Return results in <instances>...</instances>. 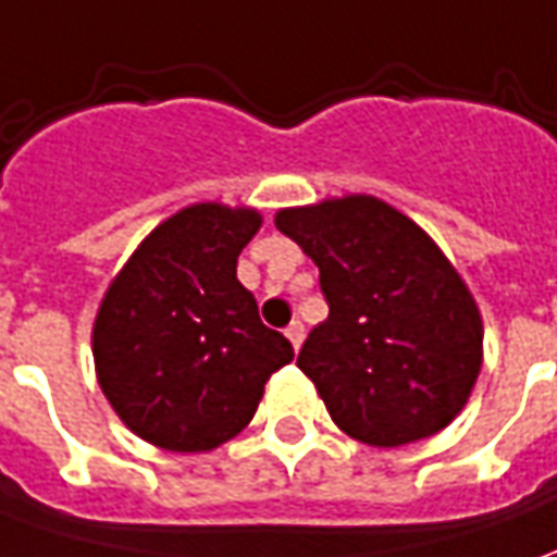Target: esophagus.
<instances>
[{"label":"esophagus","mask_w":557,"mask_h":557,"mask_svg":"<svg viewBox=\"0 0 557 557\" xmlns=\"http://www.w3.org/2000/svg\"><path fill=\"white\" fill-rule=\"evenodd\" d=\"M286 338H289V344L298 350L301 342H305V326H301V323H289V329H286Z\"/></svg>","instance_id":"34e87169"}]
</instances>
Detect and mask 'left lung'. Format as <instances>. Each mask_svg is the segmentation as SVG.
<instances>
[{"label":"left lung","mask_w":557,"mask_h":557,"mask_svg":"<svg viewBox=\"0 0 557 557\" xmlns=\"http://www.w3.org/2000/svg\"><path fill=\"white\" fill-rule=\"evenodd\" d=\"M320 268L329 317L298 369L332 421L374 448L436 436L463 411L482 372V313L426 231L372 195L274 215Z\"/></svg>","instance_id":"left-lung-1"}]
</instances>
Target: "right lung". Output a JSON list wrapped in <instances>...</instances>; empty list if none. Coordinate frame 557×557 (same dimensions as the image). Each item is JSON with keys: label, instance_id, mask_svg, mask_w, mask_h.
I'll list each match as a JSON object with an SVG mask.
<instances>
[{"label": "right lung", "instance_id": "1", "mask_svg": "<svg viewBox=\"0 0 557 557\" xmlns=\"http://www.w3.org/2000/svg\"><path fill=\"white\" fill-rule=\"evenodd\" d=\"M262 228L252 207L191 203L164 219L109 283L94 369L127 430L154 448L213 451L256 414L293 344L259 320L237 256Z\"/></svg>", "mask_w": 557, "mask_h": 557}]
</instances>
